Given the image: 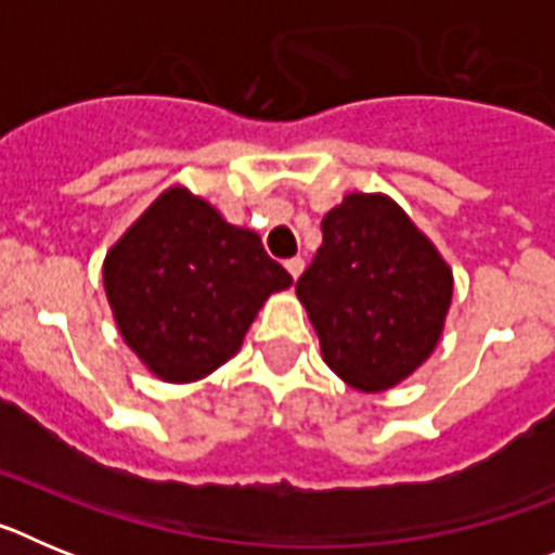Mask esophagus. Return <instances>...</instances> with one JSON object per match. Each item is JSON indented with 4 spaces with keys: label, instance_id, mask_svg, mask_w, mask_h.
Instances as JSON below:
<instances>
[{
    "label": "esophagus",
    "instance_id": "1",
    "mask_svg": "<svg viewBox=\"0 0 555 555\" xmlns=\"http://www.w3.org/2000/svg\"><path fill=\"white\" fill-rule=\"evenodd\" d=\"M283 267H286V272L292 274L294 281H297V278H300V274H302V269H306V261H302V258H288V261L283 263Z\"/></svg>",
    "mask_w": 555,
    "mask_h": 555
}]
</instances>
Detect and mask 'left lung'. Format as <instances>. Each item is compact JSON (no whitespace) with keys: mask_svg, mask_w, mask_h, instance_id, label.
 <instances>
[{"mask_svg":"<svg viewBox=\"0 0 555 555\" xmlns=\"http://www.w3.org/2000/svg\"><path fill=\"white\" fill-rule=\"evenodd\" d=\"M297 297L327 366L352 389L384 391L434 352L453 274L400 205L350 194L322 219V247Z\"/></svg>","mask_w":555,"mask_h":555,"instance_id":"obj_1","label":"left lung"}]
</instances>
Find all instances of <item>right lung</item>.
<instances>
[{"label":"right lung","instance_id":"obj_1","mask_svg":"<svg viewBox=\"0 0 555 555\" xmlns=\"http://www.w3.org/2000/svg\"><path fill=\"white\" fill-rule=\"evenodd\" d=\"M105 292L130 350L169 384H189L242 347L249 322L292 274L253 230L185 189L164 191L105 258Z\"/></svg>","mask_w":555,"mask_h":555}]
</instances>
